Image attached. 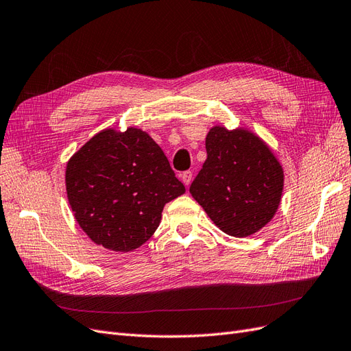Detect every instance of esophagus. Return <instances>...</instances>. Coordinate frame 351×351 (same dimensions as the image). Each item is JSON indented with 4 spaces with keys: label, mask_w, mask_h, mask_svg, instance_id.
I'll list each match as a JSON object with an SVG mask.
<instances>
[{
    "label": "esophagus",
    "mask_w": 351,
    "mask_h": 351,
    "mask_svg": "<svg viewBox=\"0 0 351 351\" xmlns=\"http://www.w3.org/2000/svg\"><path fill=\"white\" fill-rule=\"evenodd\" d=\"M180 178H182V182L188 186L191 184V180H192V172L186 171V172H184L182 175H180Z\"/></svg>",
    "instance_id": "obj_1"
}]
</instances>
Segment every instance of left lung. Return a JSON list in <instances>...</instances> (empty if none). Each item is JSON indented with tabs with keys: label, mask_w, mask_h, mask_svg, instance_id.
Listing matches in <instances>:
<instances>
[{
	"label": "left lung",
	"mask_w": 351,
	"mask_h": 351,
	"mask_svg": "<svg viewBox=\"0 0 351 351\" xmlns=\"http://www.w3.org/2000/svg\"><path fill=\"white\" fill-rule=\"evenodd\" d=\"M207 160L189 186L216 226L245 237L273 219L282 191V169L256 135L246 130H210Z\"/></svg>",
	"instance_id": "8db88e82"
}]
</instances>
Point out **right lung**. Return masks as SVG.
<instances>
[{"instance_id":"right-lung-1","label":"right lung","mask_w":351,"mask_h":351,"mask_svg":"<svg viewBox=\"0 0 351 351\" xmlns=\"http://www.w3.org/2000/svg\"><path fill=\"white\" fill-rule=\"evenodd\" d=\"M65 184L80 228L117 252L149 241L165 204L185 192L163 150L137 128L95 135L66 165Z\"/></svg>"}]
</instances>
